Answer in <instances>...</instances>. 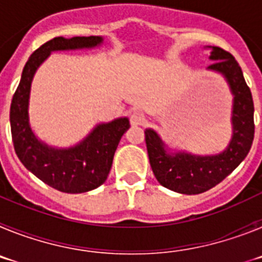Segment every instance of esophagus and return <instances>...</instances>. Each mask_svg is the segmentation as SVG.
Listing matches in <instances>:
<instances>
[{"instance_id":"1","label":"esophagus","mask_w":262,"mask_h":262,"mask_svg":"<svg viewBox=\"0 0 262 262\" xmlns=\"http://www.w3.org/2000/svg\"><path fill=\"white\" fill-rule=\"evenodd\" d=\"M129 123L133 126H143L145 123L144 115L142 113H139V111H133L129 114Z\"/></svg>"}]
</instances>
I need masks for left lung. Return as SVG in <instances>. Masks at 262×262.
I'll list each match as a JSON object with an SVG mask.
<instances>
[{
  "label": "left lung",
  "instance_id": "1",
  "mask_svg": "<svg viewBox=\"0 0 262 262\" xmlns=\"http://www.w3.org/2000/svg\"><path fill=\"white\" fill-rule=\"evenodd\" d=\"M209 69L224 76L233 93V134L230 145L216 156H193L180 152L168 155L165 145L154 129H145L149 164L160 185L181 194L207 191L235 170L247 157L254 138V106L249 86L239 62L221 47L212 48Z\"/></svg>",
  "mask_w": 262,
  "mask_h": 262
}]
</instances>
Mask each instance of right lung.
I'll list each match as a JSON object with an SVG mask.
<instances>
[{"label":"right lung","mask_w":262,"mask_h":262,"mask_svg":"<svg viewBox=\"0 0 262 262\" xmlns=\"http://www.w3.org/2000/svg\"><path fill=\"white\" fill-rule=\"evenodd\" d=\"M101 36H57L32 52L23 68L10 106V128L14 151L20 163L39 180L62 193H85L101 186L107 178L120 138L129 128L127 118L99 124L84 142L69 149H55L40 143L29 124V96L34 73L52 51L89 48Z\"/></svg>","instance_id":"add662e5"}]
</instances>
